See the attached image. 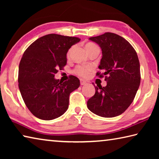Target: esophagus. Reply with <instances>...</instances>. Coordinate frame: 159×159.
Returning <instances> with one entry per match:
<instances>
[{
  "label": "esophagus",
  "instance_id": "1",
  "mask_svg": "<svg viewBox=\"0 0 159 159\" xmlns=\"http://www.w3.org/2000/svg\"><path fill=\"white\" fill-rule=\"evenodd\" d=\"M80 85H84L85 84H87V82H86L85 80H84L81 79L80 80Z\"/></svg>",
  "mask_w": 159,
  "mask_h": 159
}]
</instances>
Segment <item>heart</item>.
Segmentation results:
<instances>
[{"label":"heart","mask_w":159,"mask_h":159,"mask_svg":"<svg viewBox=\"0 0 159 159\" xmlns=\"http://www.w3.org/2000/svg\"><path fill=\"white\" fill-rule=\"evenodd\" d=\"M97 47L95 44L92 43H88L85 45V49L87 50V52L90 51L92 48ZM71 49L70 50L67 55L69 56L70 54H71ZM93 70V67L90 65H78L76 66V68L74 69V73L75 74L78 75L80 77L83 78H86L88 77L90 75V71Z\"/></svg>","instance_id":"obj_1"}]
</instances>
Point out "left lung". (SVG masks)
Wrapping results in <instances>:
<instances>
[{"label": "left lung", "instance_id": "1", "mask_svg": "<svg viewBox=\"0 0 159 159\" xmlns=\"http://www.w3.org/2000/svg\"><path fill=\"white\" fill-rule=\"evenodd\" d=\"M90 41L102 49V57L98 72L105 76L107 85L95 86V93L88 99L90 111L99 116L111 118L123 114L130 105L140 84V66L136 51L130 43L114 33H107Z\"/></svg>", "mask_w": 159, "mask_h": 159}]
</instances>
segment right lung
<instances>
[{"label":"right lung","instance_id":"add662e5","mask_svg":"<svg viewBox=\"0 0 159 159\" xmlns=\"http://www.w3.org/2000/svg\"><path fill=\"white\" fill-rule=\"evenodd\" d=\"M79 38L51 34L31 43L24 52L19 66L18 83L26 106L35 116L50 120L64 114L69 107L70 93L80 80L71 76L64 82L55 74L66 64V53Z\"/></svg>","mask_w":159,"mask_h":159}]
</instances>
